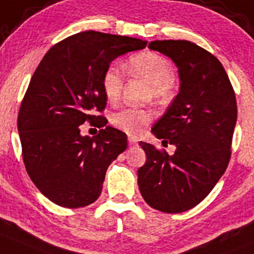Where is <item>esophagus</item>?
Returning <instances> with one entry per match:
<instances>
[{
	"label": "esophagus",
	"mask_w": 254,
	"mask_h": 254,
	"mask_svg": "<svg viewBox=\"0 0 254 254\" xmlns=\"http://www.w3.org/2000/svg\"><path fill=\"white\" fill-rule=\"evenodd\" d=\"M127 141H129V145H136V143H138V140H136L134 136H129V138H127Z\"/></svg>",
	"instance_id": "obj_1"
}]
</instances>
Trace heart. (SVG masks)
Listing matches in <instances>:
<instances>
[{
	"label": "heart",
	"instance_id": "obj_1",
	"mask_svg": "<svg viewBox=\"0 0 254 254\" xmlns=\"http://www.w3.org/2000/svg\"><path fill=\"white\" fill-rule=\"evenodd\" d=\"M130 76L139 77L148 82L146 100L165 105L173 100L175 84L173 81L172 63L164 56L153 51H143L130 56L124 64ZM106 100L111 104L119 101L123 90V75L114 66L105 70L101 80ZM154 113L146 108H125L111 115L110 122L115 127L129 135H138L145 125L153 120Z\"/></svg>",
	"mask_w": 254,
	"mask_h": 254
}]
</instances>
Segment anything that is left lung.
<instances>
[{
  "label": "left lung",
  "instance_id": "obj_1",
  "mask_svg": "<svg viewBox=\"0 0 254 254\" xmlns=\"http://www.w3.org/2000/svg\"><path fill=\"white\" fill-rule=\"evenodd\" d=\"M149 49L172 59L181 89L151 132L173 144L169 155L140 141L146 162L138 170L144 200L164 213L191 209L210 193L231 159L237 122L236 94L223 65L186 40L151 41Z\"/></svg>",
  "mask_w": 254,
  "mask_h": 254
}]
</instances>
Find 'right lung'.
<instances>
[{"label": "right lung", "instance_id": "1", "mask_svg": "<svg viewBox=\"0 0 254 254\" xmlns=\"http://www.w3.org/2000/svg\"><path fill=\"white\" fill-rule=\"evenodd\" d=\"M146 41L85 31L58 42L31 77L17 118L27 174L55 204L80 208L101 194L106 169L127 148V135L106 127L103 75L111 61L141 50ZM85 121L101 127L79 134Z\"/></svg>", "mask_w": 254, "mask_h": 254}]
</instances>
